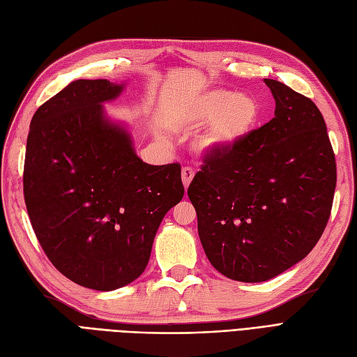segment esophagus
Returning <instances> with one entry per match:
<instances>
[{
	"label": "esophagus",
	"mask_w": 357,
	"mask_h": 357,
	"mask_svg": "<svg viewBox=\"0 0 357 357\" xmlns=\"http://www.w3.org/2000/svg\"><path fill=\"white\" fill-rule=\"evenodd\" d=\"M193 176H195V172H193L192 168L185 167V168L181 169V180H183V186H185V189L189 188L190 181L193 180Z\"/></svg>",
	"instance_id": "obj_1"
}]
</instances>
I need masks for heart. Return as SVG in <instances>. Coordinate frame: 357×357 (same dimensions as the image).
<instances>
[{
    "instance_id": "heart-1",
    "label": "heart",
    "mask_w": 357,
    "mask_h": 357,
    "mask_svg": "<svg viewBox=\"0 0 357 357\" xmlns=\"http://www.w3.org/2000/svg\"><path fill=\"white\" fill-rule=\"evenodd\" d=\"M186 117L198 125L208 123L199 147L205 153H219L238 146L253 132L261 117V105L248 93L211 89L190 101Z\"/></svg>"
}]
</instances>
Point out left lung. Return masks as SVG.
Here are the masks:
<instances>
[{
	"label": "left lung",
	"mask_w": 357,
	"mask_h": 357,
	"mask_svg": "<svg viewBox=\"0 0 357 357\" xmlns=\"http://www.w3.org/2000/svg\"><path fill=\"white\" fill-rule=\"evenodd\" d=\"M274 117L231 150L208 153L188 195L211 265L244 283L302 261L331 215L337 165L320 110L282 82L264 79Z\"/></svg>",
	"instance_id": "left-lung-1"
}]
</instances>
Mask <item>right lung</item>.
I'll return each mask as SVG.
<instances>
[{
    "label": "right lung",
    "mask_w": 357,
    "mask_h": 357,
    "mask_svg": "<svg viewBox=\"0 0 357 357\" xmlns=\"http://www.w3.org/2000/svg\"><path fill=\"white\" fill-rule=\"evenodd\" d=\"M125 83L75 80L32 116L24 193L43 250L71 282L109 291L144 273L165 214L185 193L178 164L139 159L104 104Z\"/></svg>",
    "instance_id": "obj_1"
}]
</instances>
